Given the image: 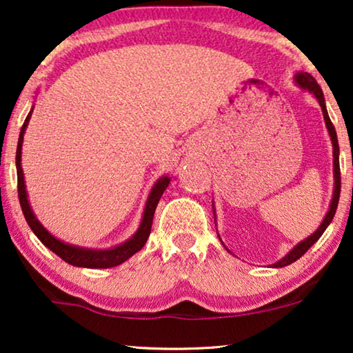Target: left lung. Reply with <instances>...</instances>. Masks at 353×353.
Returning a JSON list of instances; mask_svg holds the SVG:
<instances>
[{
	"label": "left lung",
	"mask_w": 353,
	"mask_h": 353,
	"mask_svg": "<svg viewBox=\"0 0 353 353\" xmlns=\"http://www.w3.org/2000/svg\"><path fill=\"white\" fill-rule=\"evenodd\" d=\"M296 83H298L301 88L303 89H307L309 92H312L315 95V99L319 100V103L321 106V111H323V117H325V122H326V129L330 132V137H331V141H333V157H334V194H333V201H331V205H330V210L326 213V216L323 219V223L320 224V228L316 229V231L312 234V236L307 237L303 242L296 245V247L291 250V252L287 254V256L280 259V261L274 263L272 265L274 268H285V265H288L291 263H294L296 259H299L303 254L307 252V250L312 247V245L316 242L321 237V234L325 232V229L328 228V224L333 221V216L336 213V208H338V202H339V196H341V168H339V145H338V135H336V130H334V125L333 122H331L330 116H328V111H326V105H325V97H323V92H321L319 83H316L314 76H310L309 73H298L296 74Z\"/></svg>",
	"instance_id": "8db88e82"
}]
</instances>
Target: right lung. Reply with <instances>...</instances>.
Listing matches in <instances>:
<instances>
[{
    "label": "right lung",
    "mask_w": 353,
    "mask_h": 353,
    "mask_svg": "<svg viewBox=\"0 0 353 353\" xmlns=\"http://www.w3.org/2000/svg\"><path fill=\"white\" fill-rule=\"evenodd\" d=\"M33 111V110H32ZM32 111H30L27 119H25L22 130H20L19 135V145H17V154H15V165H17V191H19V201H20V207H22L23 216L27 219L28 226L32 228V231L34 232L41 242H43L46 247L63 259L65 263L78 265V268H89V269H106V268H114V265L124 263L125 259H129L132 254H135L137 252H140L143 248V245L146 243L148 237L151 234V226H152V216H154L156 207L159 203V199L164 194L165 188L170 183V178L164 176L161 178L159 181L156 183L154 188L151 189L150 197H148L146 207H145V213H143V219L141 224L139 228V231L135 232V236L127 240L119 247L116 248H110V250H85V248H78V247H71V245H66L63 242H60L59 239H55L52 234H49L46 229L41 226V223L34 218V214L32 212V207H30L28 199H27V191H25V181H23V172L22 167H20V157H22V143H23V134L25 129H27L30 116H32Z\"/></svg>",
    "instance_id": "add662e5"
}]
</instances>
